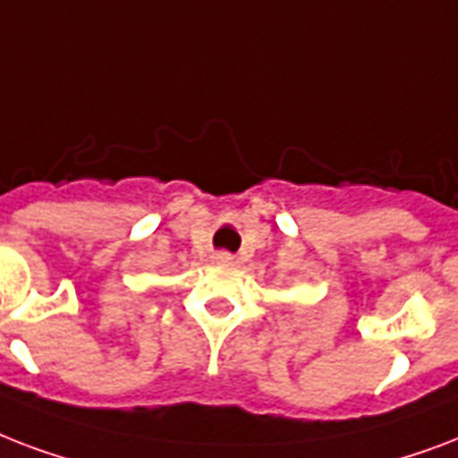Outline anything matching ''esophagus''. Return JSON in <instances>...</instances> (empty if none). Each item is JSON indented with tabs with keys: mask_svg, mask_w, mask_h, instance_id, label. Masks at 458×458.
I'll use <instances>...</instances> for the list:
<instances>
[{
	"mask_svg": "<svg viewBox=\"0 0 458 458\" xmlns=\"http://www.w3.org/2000/svg\"><path fill=\"white\" fill-rule=\"evenodd\" d=\"M212 260L217 262V265H232L233 262V255L226 253V250H219V253L212 255Z\"/></svg>",
	"mask_w": 458,
	"mask_h": 458,
	"instance_id": "1",
	"label": "esophagus"
}]
</instances>
